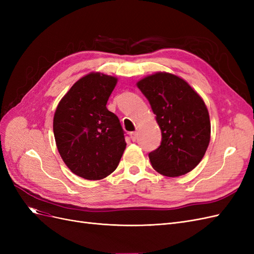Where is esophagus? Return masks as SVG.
<instances>
[{
    "instance_id": "34e87169",
    "label": "esophagus",
    "mask_w": 254,
    "mask_h": 254,
    "mask_svg": "<svg viewBox=\"0 0 254 254\" xmlns=\"http://www.w3.org/2000/svg\"><path fill=\"white\" fill-rule=\"evenodd\" d=\"M130 136H131V140H132L133 142H135L136 139H137V132H136V131L131 132V133H130Z\"/></svg>"
}]
</instances>
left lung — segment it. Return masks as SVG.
Listing matches in <instances>:
<instances>
[{
    "instance_id": "obj_1",
    "label": "left lung",
    "mask_w": 254,
    "mask_h": 254,
    "mask_svg": "<svg viewBox=\"0 0 254 254\" xmlns=\"http://www.w3.org/2000/svg\"><path fill=\"white\" fill-rule=\"evenodd\" d=\"M148 99L162 133L148 153L155 170L167 177L186 175L199 164L210 143L209 112L190 84L168 73H156L137 82Z\"/></svg>"
}]
</instances>
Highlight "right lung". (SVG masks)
Instances as JSON below:
<instances>
[{"mask_svg":"<svg viewBox=\"0 0 254 254\" xmlns=\"http://www.w3.org/2000/svg\"><path fill=\"white\" fill-rule=\"evenodd\" d=\"M117 80L101 73L88 74L73 84L54 115L61 158L72 173L87 180L114 172L126 148L120 120L106 107Z\"/></svg>","mask_w":254,"mask_h":254,"instance_id":"add662e5","label":"right lung"}]
</instances>
